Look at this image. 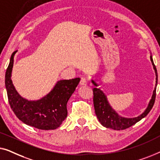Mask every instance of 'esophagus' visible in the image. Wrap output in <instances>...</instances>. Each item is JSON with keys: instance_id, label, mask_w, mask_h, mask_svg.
Returning a JSON list of instances; mask_svg holds the SVG:
<instances>
[{"instance_id": "1", "label": "esophagus", "mask_w": 160, "mask_h": 160, "mask_svg": "<svg viewBox=\"0 0 160 160\" xmlns=\"http://www.w3.org/2000/svg\"><path fill=\"white\" fill-rule=\"evenodd\" d=\"M80 85H87V79L85 78H81L80 81Z\"/></svg>"}]
</instances>
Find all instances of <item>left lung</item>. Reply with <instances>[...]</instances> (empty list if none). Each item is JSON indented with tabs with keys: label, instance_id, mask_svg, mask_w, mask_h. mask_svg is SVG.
Segmentation results:
<instances>
[{
	"label": "left lung",
	"instance_id": "left-lung-1",
	"mask_svg": "<svg viewBox=\"0 0 160 160\" xmlns=\"http://www.w3.org/2000/svg\"><path fill=\"white\" fill-rule=\"evenodd\" d=\"M150 58L151 61H152L153 67H154L155 73H156V85H155L152 99H151L149 103H148L147 109L145 110V112L142 114L137 117V118H125L119 116L118 113L110 107L107 100V97H106L105 94L103 93V91H101L99 88H97V83L95 81L92 80V83L95 86V88L93 89L94 109H95L96 114L97 116L98 120L103 126L107 128H112V129L117 130H125L136 124V122H138L141 119L145 118L149 113L151 109H152L153 106H154L155 98H156V89L157 85V78H158L157 68L154 64V62H153L152 56L150 57Z\"/></svg>",
	"mask_w": 160,
	"mask_h": 160
}]
</instances>
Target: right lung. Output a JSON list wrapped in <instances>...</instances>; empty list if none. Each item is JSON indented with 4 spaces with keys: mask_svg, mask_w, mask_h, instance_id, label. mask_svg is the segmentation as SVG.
Listing matches in <instances>:
<instances>
[{
    "mask_svg": "<svg viewBox=\"0 0 160 160\" xmlns=\"http://www.w3.org/2000/svg\"><path fill=\"white\" fill-rule=\"evenodd\" d=\"M12 54L5 76L8 102L16 116L25 124L40 130H54L62 125L67 116V103L75 91L80 79L58 81L52 91L41 99L28 101L21 97L12 84V72L13 57Z\"/></svg>",
    "mask_w": 160,
    "mask_h": 160,
    "instance_id": "obj_1",
    "label": "right lung"
}]
</instances>
